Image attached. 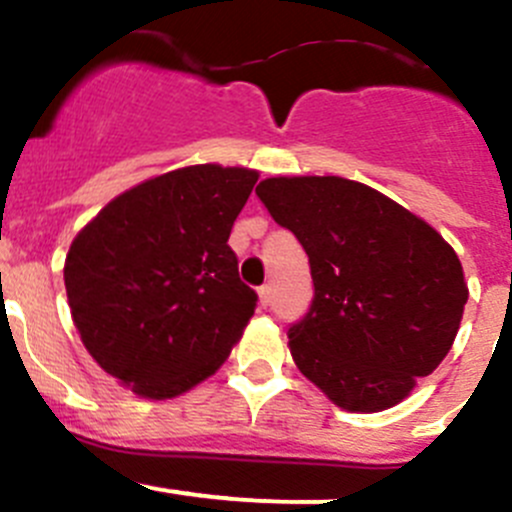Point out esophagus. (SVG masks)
I'll return each mask as SVG.
<instances>
[{
  "label": "esophagus",
  "instance_id": "34e87169",
  "mask_svg": "<svg viewBox=\"0 0 512 512\" xmlns=\"http://www.w3.org/2000/svg\"><path fill=\"white\" fill-rule=\"evenodd\" d=\"M258 300H261L263 308H268V305H271V286L258 288Z\"/></svg>",
  "mask_w": 512,
  "mask_h": 512
}]
</instances>
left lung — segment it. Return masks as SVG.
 Here are the masks:
<instances>
[{
  "instance_id": "1",
  "label": "left lung",
  "mask_w": 512,
  "mask_h": 512,
  "mask_svg": "<svg viewBox=\"0 0 512 512\" xmlns=\"http://www.w3.org/2000/svg\"><path fill=\"white\" fill-rule=\"evenodd\" d=\"M256 194L308 254L315 293L288 328L298 370L347 412L402 402L461 325L468 288L451 246L352 179L271 177Z\"/></svg>"
}]
</instances>
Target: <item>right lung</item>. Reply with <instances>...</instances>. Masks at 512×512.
I'll list each match as a JSON object with an SVG mask.
<instances>
[{
    "mask_svg": "<svg viewBox=\"0 0 512 512\" xmlns=\"http://www.w3.org/2000/svg\"><path fill=\"white\" fill-rule=\"evenodd\" d=\"M258 172L194 165L115 197L63 266L83 345L110 377L170 399L217 372L258 295L229 246Z\"/></svg>",
    "mask_w": 512,
    "mask_h": 512,
    "instance_id": "1",
    "label": "right lung"
}]
</instances>
